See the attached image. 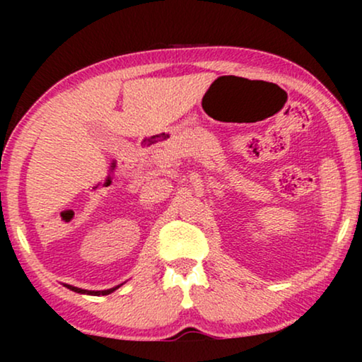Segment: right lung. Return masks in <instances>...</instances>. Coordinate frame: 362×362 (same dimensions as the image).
<instances>
[{
	"label": "right lung",
	"instance_id": "obj_1",
	"mask_svg": "<svg viewBox=\"0 0 362 362\" xmlns=\"http://www.w3.org/2000/svg\"><path fill=\"white\" fill-rule=\"evenodd\" d=\"M122 285H123V284L117 285V286H113V288H108V290H83V288H78V286H74V285H67V284H64V286H67L69 290L76 291V293H82V295H93V296H98V295H110V293H113V291H115L117 288H120Z\"/></svg>",
	"mask_w": 362,
	"mask_h": 362
}]
</instances>
